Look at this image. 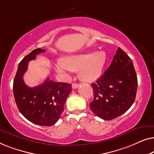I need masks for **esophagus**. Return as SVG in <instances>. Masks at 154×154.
I'll use <instances>...</instances> for the list:
<instances>
[{"label": "esophagus", "instance_id": "esophagus-1", "mask_svg": "<svg viewBox=\"0 0 154 154\" xmlns=\"http://www.w3.org/2000/svg\"><path fill=\"white\" fill-rule=\"evenodd\" d=\"M79 84L78 83H73L72 84V88H73V89H76V88L79 87Z\"/></svg>", "mask_w": 154, "mask_h": 154}]
</instances>
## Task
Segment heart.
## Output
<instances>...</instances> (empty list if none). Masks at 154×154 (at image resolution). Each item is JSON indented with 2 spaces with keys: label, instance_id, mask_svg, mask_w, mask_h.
<instances>
[{
  "label": "heart",
  "instance_id": "b5f03b06",
  "mask_svg": "<svg viewBox=\"0 0 154 154\" xmlns=\"http://www.w3.org/2000/svg\"><path fill=\"white\" fill-rule=\"evenodd\" d=\"M106 57L104 52H85L66 57L59 60L54 68L60 74L66 75L72 71H79V76L83 81H94L100 77L106 64Z\"/></svg>",
  "mask_w": 154,
  "mask_h": 154
}]
</instances>
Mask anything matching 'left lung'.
<instances>
[{"instance_id": "left-lung-1", "label": "left lung", "mask_w": 154, "mask_h": 154, "mask_svg": "<svg viewBox=\"0 0 154 154\" xmlns=\"http://www.w3.org/2000/svg\"><path fill=\"white\" fill-rule=\"evenodd\" d=\"M92 112L102 119L112 120L126 112L134 102L137 77L130 57L120 48L105 73L92 83Z\"/></svg>"}]
</instances>
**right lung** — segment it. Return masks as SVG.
Listing matches in <instances>:
<instances>
[{
	"label": "right lung",
	"instance_id": "right-lung-1",
	"mask_svg": "<svg viewBox=\"0 0 154 154\" xmlns=\"http://www.w3.org/2000/svg\"><path fill=\"white\" fill-rule=\"evenodd\" d=\"M45 51L41 48L33 50L20 62L14 79L13 94L19 111L27 120L38 125L51 126L57 122L64 111L71 84L57 83L47 78L41 85L30 88L23 80L29 61Z\"/></svg>",
	"mask_w": 154,
	"mask_h": 154
}]
</instances>
